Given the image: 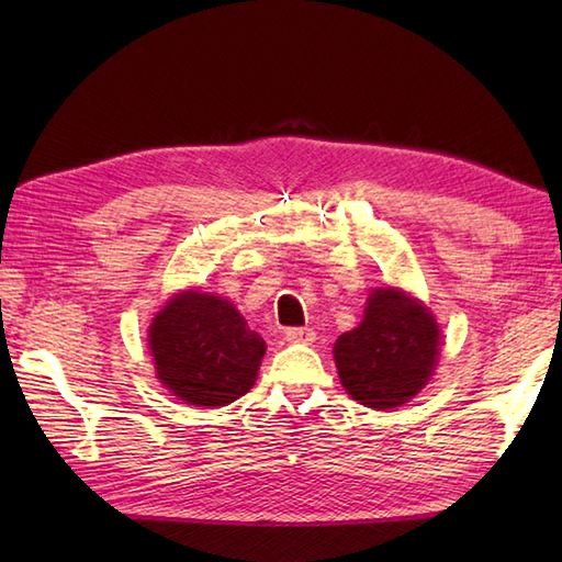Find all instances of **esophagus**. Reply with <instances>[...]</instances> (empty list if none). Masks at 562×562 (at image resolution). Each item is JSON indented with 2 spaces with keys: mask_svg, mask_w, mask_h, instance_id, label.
I'll return each instance as SVG.
<instances>
[{
  "mask_svg": "<svg viewBox=\"0 0 562 562\" xmlns=\"http://www.w3.org/2000/svg\"><path fill=\"white\" fill-rule=\"evenodd\" d=\"M285 339L293 345H312L316 339V333L312 328H288Z\"/></svg>",
  "mask_w": 562,
  "mask_h": 562,
  "instance_id": "esophagus-1",
  "label": "esophagus"
}]
</instances>
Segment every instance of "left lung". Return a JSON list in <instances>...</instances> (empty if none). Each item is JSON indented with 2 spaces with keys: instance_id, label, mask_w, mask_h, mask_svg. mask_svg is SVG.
I'll return each instance as SVG.
<instances>
[{
  "instance_id": "obj_1",
  "label": "left lung",
  "mask_w": 562,
  "mask_h": 562,
  "mask_svg": "<svg viewBox=\"0 0 562 562\" xmlns=\"http://www.w3.org/2000/svg\"><path fill=\"white\" fill-rule=\"evenodd\" d=\"M434 314L401 288H375L363 321L333 347L339 382L366 407L391 411L417 396L438 363Z\"/></svg>"
}]
</instances>
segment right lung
I'll use <instances>...</instances> for the list:
<instances>
[{
    "label": "right lung",
    "mask_w": 562,
    "mask_h": 562,
    "mask_svg": "<svg viewBox=\"0 0 562 562\" xmlns=\"http://www.w3.org/2000/svg\"><path fill=\"white\" fill-rule=\"evenodd\" d=\"M147 342L159 382L199 407H223L248 394L267 349L229 300L199 291L168 300Z\"/></svg>",
    "instance_id": "add662e5"
}]
</instances>
